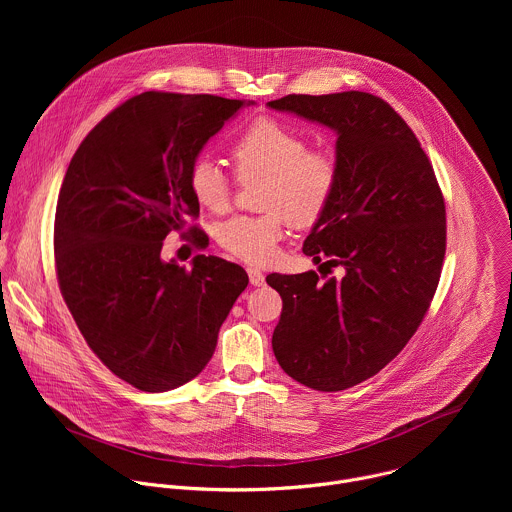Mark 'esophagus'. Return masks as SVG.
<instances>
[{"label":"esophagus","instance_id":"obj_1","mask_svg":"<svg viewBox=\"0 0 512 512\" xmlns=\"http://www.w3.org/2000/svg\"><path fill=\"white\" fill-rule=\"evenodd\" d=\"M247 273H249V281H251V285L261 287V285L265 283V275H263V271H259V269H255V267H249V269H247Z\"/></svg>","mask_w":512,"mask_h":512}]
</instances>
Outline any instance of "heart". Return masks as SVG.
Here are the masks:
<instances>
[{
	"instance_id": "b5f03b06",
	"label": "heart",
	"mask_w": 512,
	"mask_h": 512,
	"mask_svg": "<svg viewBox=\"0 0 512 512\" xmlns=\"http://www.w3.org/2000/svg\"><path fill=\"white\" fill-rule=\"evenodd\" d=\"M231 158L241 182L261 180L259 216H235L218 227L216 239L241 261L263 265L277 253L285 223L312 227L326 212L336 184L338 162L322 148L277 119H257L233 141ZM188 188L196 202L221 212L231 202V180L210 158H198L188 170Z\"/></svg>"
}]
</instances>
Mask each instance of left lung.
Segmentation results:
<instances>
[{
    "mask_svg": "<svg viewBox=\"0 0 512 512\" xmlns=\"http://www.w3.org/2000/svg\"><path fill=\"white\" fill-rule=\"evenodd\" d=\"M336 131L338 184L304 241L316 271L267 275L283 308L273 330L279 367L316 391L375 377L423 322L446 255V204L421 143L381 97L360 91L287 95L267 103ZM326 277V275H324Z\"/></svg>",
    "mask_w": 512,
    "mask_h": 512,
    "instance_id": "left-lung-1",
    "label": "left lung"
}]
</instances>
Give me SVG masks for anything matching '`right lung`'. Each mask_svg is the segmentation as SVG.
Segmentation results:
<instances>
[{"label": "right lung", "instance_id": "obj_1", "mask_svg": "<svg viewBox=\"0 0 512 512\" xmlns=\"http://www.w3.org/2000/svg\"><path fill=\"white\" fill-rule=\"evenodd\" d=\"M245 105L216 95L148 91L101 119L72 156L54 218L60 294L89 348L139 391L192 381L249 277L196 255L162 261L170 233L202 247L188 170L204 143Z\"/></svg>", "mask_w": 512, "mask_h": 512}]
</instances>
